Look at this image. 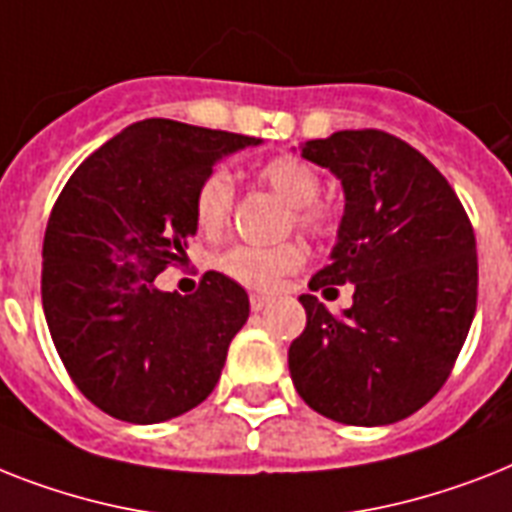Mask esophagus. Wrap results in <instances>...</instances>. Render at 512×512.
Masks as SVG:
<instances>
[{"label":"esophagus","mask_w":512,"mask_h":512,"mask_svg":"<svg viewBox=\"0 0 512 512\" xmlns=\"http://www.w3.org/2000/svg\"><path fill=\"white\" fill-rule=\"evenodd\" d=\"M268 305H270V299L263 297V294H252V297H249V307H252L255 313H263Z\"/></svg>","instance_id":"obj_1"}]
</instances>
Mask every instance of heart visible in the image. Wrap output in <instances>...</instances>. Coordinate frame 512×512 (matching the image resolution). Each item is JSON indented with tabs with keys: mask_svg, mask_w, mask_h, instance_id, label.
Instances as JSON below:
<instances>
[{
	"mask_svg": "<svg viewBox=\"0 0 512 512\" xmlns=\"http://www.w3.org/2000/svg\"><path fill=\"white\" fill-rule=\"evenodd\" d=\"M257 181L273 191L281 202L289 205L286 226L307 236H326L334 228V207L323 202L321 173L302 157L278 155L270 157L257 168ZM234 181L223 168L210 170L194 191V220L205 234L215 236L228 226L234 210ZM305 263V249L294 242L276 244V247H249L236 244L218 255L215 268L236 284L268 292L278 284V278L294 273Z\"/></svg>",
	"mask_w": 512,
	"mask_h": 512,
	"instance_id": "heart-1",
	"label": "heart"
}]
</instances>
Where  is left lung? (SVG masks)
<instances>
[{
    "label": "left lung",
    "mask_w": 512,
    "mask_h": 512,
    "mask_svg": "<svg viewBox=\"0 0 512 512\" xmlns=\"http://www.w3.org/2000/svg\"><path fill=\"white\" fill-rule=\"evenodd\" d=\"M344 186L331 263L310 289L352 284V307L299 302L305 331L289 347L299 397L347 426H386L421 410L450 378L479 297L476 236L447 178L407 141L336 131L302 147Z\"/></svg>",
    "instance_id": "8db88e82"
}]
</instances>
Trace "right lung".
I'll list each match as a JSON object with an SVG mask.
<instances>
[{"instance_id": "obj_1", "label": "right lung", "mask_w": 512, "mask_h": 512, "mask_svg": "<svg viewBox=\"0 0 512 512\" xmlns=\"http://www.w3.org/2000/svg\"><path fill=\"white\" fill-rule=\"evenodd\" d=\"M255 136L149 118L105 141L62 186L49 215L41 305L78 392L126 423H160L207 400L249 297L207 270L189 297L155 278L197 234L194 191Z\"/></svg>"}]
</instances>
